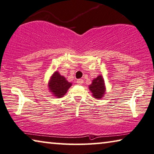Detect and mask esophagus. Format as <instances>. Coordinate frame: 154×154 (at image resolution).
I'll return each instance as SVG.
<instances>
[{"mask_svg":"<svg viewBox=\"0 0 154 154\" xmlns=\"http://www.w3.org/2000/svg\"><path fill=\"white\" fill-rule=\"evenodd\" d=\"M77 83L78 84H79V85L83 84V83H84V80L82 79H77Z\"/></svg>","mask_w":154,"mask_h":154,"instance_id":"1","label":"esophagus"}]
</instances>
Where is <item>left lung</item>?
<instances>
[{
    "instance_id": "8db88e82",
    "label": "left lung",
    "mask_w": 154,
    "mask_h": 154,
    "mask_svg": "<svg viewBox=\"0 0 154 154\" xmlns=\"http://www.w3.org/2000/svg\"><path fill=\"white\" fill-rule=\"evenodd\" d=\"M92 95L95 99H102L106 93V86L104 79L102 75H99L92 81L91 84L88 86Z\"/></svg>"
}]
</instances>
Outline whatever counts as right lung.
Instances as JSON below:
<instances>
[{"label": "right lung", "mask_w": 154, "mask_h": 154, "mask_svg": "<svg viewBox=\"0 0 154 154\" xmlns=\"http://www.w3.org/2000/svg\"><path fill=\"white\" fill-rule=\"evenodd\" d=\"M71 86L72 83L67 81L66 77L61 75L58 71H55L51 75L48 84V90L57 98L63 97Z\"/></svg>", "instance_id": "obj_1"}]
</instances>
